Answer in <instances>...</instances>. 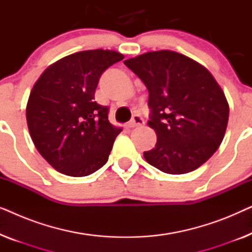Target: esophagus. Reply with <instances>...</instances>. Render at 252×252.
I'll return each mask as SVG.
<instances>
[{
	"instance_id": "34e87169",
	"label": "esophagus",
	"mask_w": 252,
	"mask_h": 252,
	"mask_svg": "<svg viewBox=\"0 0 252 252\" xmlns=\"http://www.w3.org/2000/svg\"><path fill=\"white\" fill-rule=\"evenodd\" d=\"M143 124H144V120L142 117L139 115H135V116H133V118L130 119V122L127 124V127H128V128H134V127L142 126Z\"/></svg>"
}]
</instances>
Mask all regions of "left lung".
<instances>
[{
    "label": "left lung",
    "mask_w": 252,
    "mask_h": 252,
    "mask_svg": "<svg viewBox=\"0 0 252 252\" xmlns=\"http://www.w3.org/2000/svg\"><path fill=\"white\" fill-rule=\"evenodd\" d=\"M149 92L156 146L143 156L168 174L198 168L225 136L229 105L215 77L202 64L172 50L148 51L126 60Z\"/></svg>",
    "instance_id": "left-lung-1"
}]
</instances>
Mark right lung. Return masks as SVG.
I'll return each mask as SVG.
<instances>
[{
  "mask_svg": "<svg viewBox=\"0 0 252 252\" xmlns=\"http://www.w3.org/2000/svg\"><path fill=\"white\" fill-rule=\"evenodd\" d=\"M124 60L115 50L79 51L49 65L31 91L26 120L34 146L55 170L86 177L108 161L123 128L95 102L98 79Z\"/></svg>",
  "mask_w": 252,
  "mask_h": 252,
  "instance_id": "add662e5",
  "label": "right lung"
}]
</instances>
